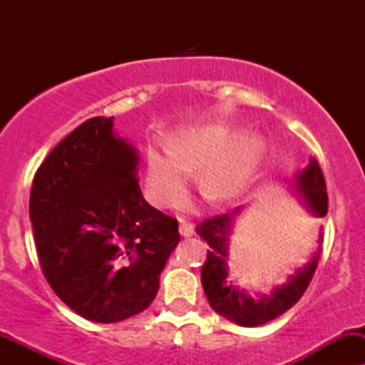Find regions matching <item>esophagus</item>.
<instances>
[{
  "mask_svg": "<svg viewBox=\"0 0 365 365\" xmlns=\"http://www.w3.org/2000/svg\"><path fill=\"white\" fill-rule=\"evenodd\" d=\"M180 235L182 237H192L194 235V226L190 222H187V220H180Z\"/></svg>",
  "mask_w": 365,
  "mask_h": 365,
  "instance_id": "1",
  "label": "esophagus"
}]
</instances>
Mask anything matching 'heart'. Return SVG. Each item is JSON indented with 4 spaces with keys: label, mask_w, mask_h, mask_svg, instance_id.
<instances>
[{
    "label": "heart",
    "mask_w": 365,
    "mask_h": 365,
    "mask_svg": "<svg viewBox=\"0 0 365 365\" xmlns=\"http://www.w3.org/2000/svg\"><path fill=\"white\" fill-rule=\"evenodd\" d=\"M257 157L252 138L235 139L224 127L182 130L171 146L148 148V194L157 206L182 203L192 180V169H203L205 190L212 196L237 194L247 182Z\"/></svg>",
    "instance_id": "heart-1"
}]
</instances>
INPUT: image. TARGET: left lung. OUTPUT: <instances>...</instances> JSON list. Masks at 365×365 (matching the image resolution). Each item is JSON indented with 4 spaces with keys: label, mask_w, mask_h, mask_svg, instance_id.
<instances>
[{
    "label": "left lung",
    "mask_w": 365,
    "mask_h": 365,
    "mask_svg": "<svg viewBox=\"0 0 365 365\" xmlns=\"http://www.w3.org/2000/svg\"><path fill=\"white\" fill-rule=\"evenodd\" d=\"M297 187L305 197L309 210L314 215L325 217L329 210V196H327V183L322 168L316 159H311L307 168L297 176ZM235 213H238V210H235L233 213L213 215L197 224L196 233L210 245V251H206V261L201 268V284L210 307L220 316L242 327L264 325L277 316L284 314L300 300L314 275L319 254H316L311 263L289 277L288 284L275 288L272 295L254 300L245 292L235 288L227 275V259H230L227 245H230Z\"/></svg>",
    "instance_id": "left-lung-1"
}]
</instances>
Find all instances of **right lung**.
<instances>
[{
	"instance_id": "obj_1",
	"label": "right lung",
	"mask_w": 365,
	"mask_h": 365,
	"mask_svg": "<svg viewBox=\"0 0 365 365\" xmlns=\"http://www.w3.org/2000/svg\"><path fill=\"white\" fill-rule=\"evenodd\" d=\"M138 153L113 118H90L36 169L29 219L40 268L83 318L116 323L145 311L180 242L178 220L146 203Z\"/></svg>"
}]
</instances>
